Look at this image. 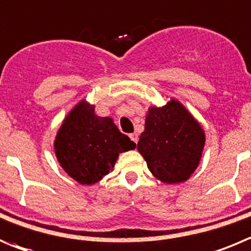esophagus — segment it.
Segmentation results:
<instances>
[{
	"mask_svg": "<svg viewBox=\"0 0 251 251\" xmlns=\"http://www.w3.org/2000/svg\"><path fill=\"white\" fill-rule=\"evenodd\" d=\"M129 137H130V139H132L133 142L137 144V143H138V134H137V133H133V134H130Z\"/></svg>",
	"mask_w": 251,
	"mask_h": 251,
	"instance_id": "obj_1",
	"label": "esophagus"
}]
</instances>
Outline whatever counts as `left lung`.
Masks as SVG:
<instances>
[{
  "instance_id": "8db88e82",
  "label": "left lung",
  "mask_w": 251,
  "mask_h": 251,
  "mask_svg": "<svg viewBox=\"0 0 251 251\" xmlns=\"http://www.w3.org/2000/svg\"><path fill=\"white\" fill-rule=\"evenodd\" d=\"M206 133L200 122L178 100L151 106L145 116L138 151L155 178L164 183L187 181L202 157Z\"/></svg>"
}]
</instances>
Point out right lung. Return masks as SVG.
Wrapping results in <instances>:
<instances>
[{"instance_id": "1", "label": "right lung", "mask_w": 251, "mask_h": 251, "mask_svg": "<svg viewBox=\"0 0 251 251\" xmlns=\"http://www.w3.org/2000/svg\"><path fill=\"white\" fill-rule=\"evenodd\" d=\"M135 149L113 118L95 113L85 99L70 109L54 140V151L66 174L81 185H95L114 168L119 154Z\"/></svg>"}]
</instances>
